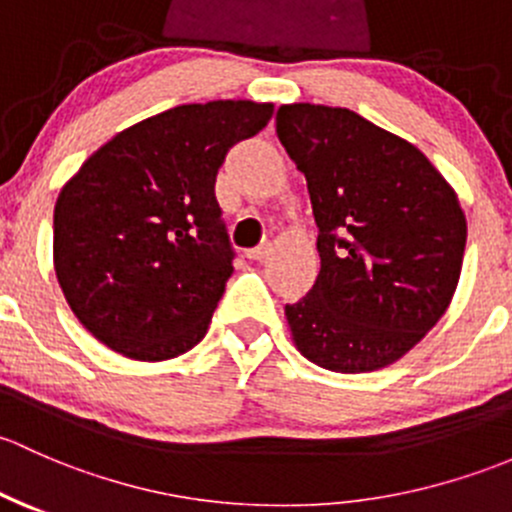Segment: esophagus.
Returning <instances> with one entry per match:
<instances>
[{"mask_svg":"<svg viewBox=\"0 0 512 512\" xmlns=\"http://www.w3.org/2000/svg\"><path fill=\"white\" fill-rule=\"evenodd\" d=\"M268 254H271V244H261L256 246V249H251L249 254H246V258H251V261H263Z\"/></svg>","mask_w":512,"mask_h":512,"instance_id":"obj_1","label":"esophagus"}]
</instances>
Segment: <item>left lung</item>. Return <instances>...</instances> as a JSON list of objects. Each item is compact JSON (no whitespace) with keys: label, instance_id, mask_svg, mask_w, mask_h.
Segmentation results:
<instances>
[{"label":"left lung","instance_id":"8db88e82","mask_svg":"<svg viewBox=\"0 0 512 512\" xmlns=\"http://www.w3.org/2000/svg\"><path fill=\"white\" fill-rule=\"evenodd\" d=\"M276 133L318 224L315 286L286 305L295 347L330 372L382 370L449 308L466 249L461 202L419 147L347 108L281 105Z\"/></svg>","mask_w":512,"mask_h":512}]
</instances>
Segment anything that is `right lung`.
<instances>
[{
    "instance_id": "1",
    "label": "right lung",
    "mask_w": 512,
    "mask_h": 512,
    "mask_svg": "<svg viewBox=\"0 0 512 512\" xmlns=\"http://www.w3.org/2000/svg\"><path fill=\"white\" fill-rule=\"evenodd\" d=\"M271 115L254 100L177 105L125 128L63 184L54 271L98 342L162 362L207 335L234 271L214 182L229 147Z\"/></svg>"
}]
</instances>
